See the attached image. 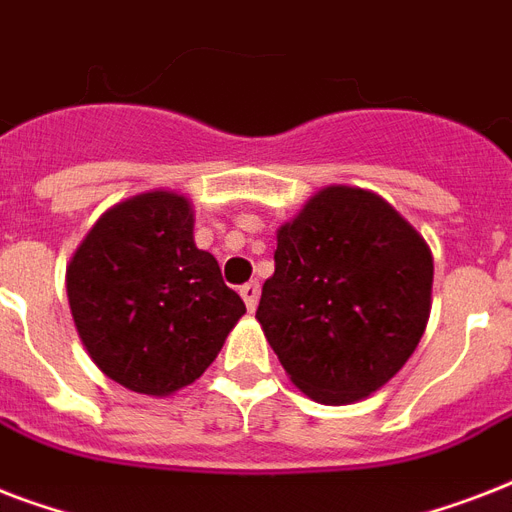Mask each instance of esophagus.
Masks as SVG:
<instances>
[{
  "mask_svg": "<svg viewBox=\"0 0 512 512\" xmlns=\"http://www.w3.org/2000/svg\"><path fill=\"white\" fill-rule=\"evenodd\" d=\"M241 300H244V305H247V311H255L257 308V300H260V284L257 281H249V284H244V287L239 289Z\"/></svg>",
  "mask_w": 512,
  "mask_h": 512,
  "instance_id": "1",
  "label": "esophagus"
}]
</instances>
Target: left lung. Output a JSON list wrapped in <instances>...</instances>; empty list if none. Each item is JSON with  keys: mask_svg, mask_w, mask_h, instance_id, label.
<instances>
[{"mask_svg": "<svg viewBox=\"0 0 512 512\" xmlns=\"http://www.w3.org/2000/svg\"><path fill=\"white\" fill-rule=\"evenodd\" d=\"M273 260L255 319L295 388L342 406L396 377L428 327L433 292L428 241L396 207L327 185L276 231Z\"/></svg>", "mask_w": 512, "mask_h": 512, "instance_id": "1", "label": "left lung"}]
</instances>
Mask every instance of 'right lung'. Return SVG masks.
<instances>
[{
  "label": "right lung",
  "instance_id": "obj_1",
  "mask_svg": "<svg viewBox=\"0 0 512 512\" xmlns=\"http://www.w3.org/2000/svg\"><path fill=\"white\" fill-rule=\"evenodd\" d=\"M66 292L100 372L159 398L199 380L247 313L196 247L191 201L164 188L98 217L68 263Z\"/></svg>",
  "mask_w": 512,
  "mask_h": 512
}]
</instances>
